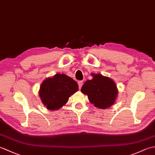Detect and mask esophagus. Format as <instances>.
<instances>
[{
	"label": "esophagus",
	"mask_w": 155,
	"mask_h": 155,
	"mask_svg": "<svg viewBox=\"0 0 155 155\" xmlns=\"http://www.w3.org/2000/svg\"><path fill=\"white\" fill-rule=\"evenodd\" d=\"M78 87H79V88H81L82 86H83V81H79L78 82Z\"/></svg>",
	"instance_id": "1"
}]
</instances>
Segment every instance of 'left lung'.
<instances>
[{"mask_svg":"<svg viewBox=\"0 0 155 155\" xmlns=\"http://www.w3.org/2000/svg\"><path fill=\"white\" fill-rule=\"evenodd\" d=\"M93 79L88 80L81 88V92L87 94L94 107L106 109L113 105L116 100L118 89L110 78L101 74H91Z\"/></svg>","mask_w":155,"mask_h":155,"instance_id":"obj_1","label":"left lung"}]
</instances>
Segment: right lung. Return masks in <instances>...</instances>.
Instances as JSON below:
<instances>
[{"instance_id":"1","label":"right lung","mask_w":155,"mask_h":155,"mask_svg":"<svg viewBox=\"0 0 155 155\" xmlns=\"http://www.w3.org/2000/svg\"><path fill=\"white\" fill-rule=\"evenodd\" d=\"M78 89L77 82L64 74H56L42 82L39 97L48 110H58L67 103L68 98Z\"/></svg>"}]
</instances>
